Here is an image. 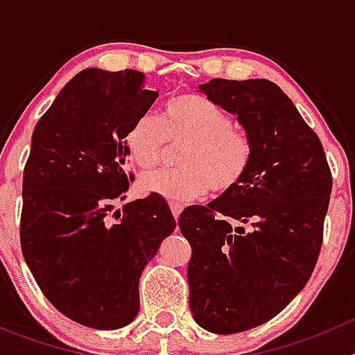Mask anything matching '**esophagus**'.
I'll use <instances>...</instances> for the list:
<instances>
[{
	"label": "esophagus",
	"instance_id": "1",
	"mask_svg": "<svg viewBox=\"0 0 355 355\" xmlns=\"http://www.w3.org/2000/svg\"><path fill=\"white\" fill-rule=\"evenodd\" d=\"M171 211H172V215H174L175 220H178V218H180V215H181V211H183V206H181V205H171Z\"/></svg>",
	"mask_w": 355,
	"mask_h": 355
}]
</instances>
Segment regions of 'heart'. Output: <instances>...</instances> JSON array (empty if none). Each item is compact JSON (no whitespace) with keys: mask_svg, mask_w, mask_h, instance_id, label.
I'll use <instances>...</instances> for the list:
<instances>
[{"mask_svg":"<svg viewBox=\"0 0 355 355\" xmlns=\"http://www.w3.org/2000/svg\"><path fill=\"white\" fill-rule=\"evenodd\" d=\"M126 149L144 171L162 162L168 142L180 146L178 171L142 175L140 188L172 205L200 199L211 188L225 193L243 181L254 159V140L245 130L233 126L222 106L199 94H181L163 106L162 117L140 115L126 133Z\"/></svg>","mask_w":355,"mask_h":355,"instance_id":"obj_1","label":"heart"}]
</instances>
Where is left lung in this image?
Returning <instances> with one entry per match:
<instances>
[{"instance_id": "left-lung-1", "label": "left lung", "mask_w": 355, "mask_h": 355, "mask_svg": "<svg viewBox=\"0 0 355 355\" xmlns=\"http://www.w3.org/2000/svg\"><path fill=\"white\" fill-rule=\"evenodd\" d=\"M199 89L254 140L243 181L178 220L192 247L193 318L209 332L234 334L274 318L309 281L332 174L318 135L275 83L216 78Z\"/></svg>"}]
</instances>
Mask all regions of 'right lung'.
Segmentation results:
<instances>
[{
    "label": "right lung",
    "mask_w": 355,
    "mask_h": 355,
    "mask_svg": "<svg viewBox=\"0 0 355 355\" xmlns=\"http://www.w3.org/2000/svg\"><path fill=\"white\" fill-rule=\"evenodd\" d=\"M144 72L85 69L37 122L23 174L21 250L44 297L78 324L121 329L139 281L175 220L149 193L114 211L133 175L126 133L156 101Z\"/></svg>",
    "instance_id": "1"
}]
</instances>
